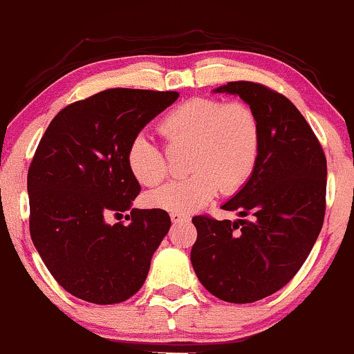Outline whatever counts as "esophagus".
<instances>
[{
  "label": "esophagus",
  "mask_w": 354,
  "mask_h": 354,
  "mask_svg": "<svg viewBox=\"0 0 354 354\" xmlns=\"http://www.w3.org/2000/svg\"><path fill=\"white\" fill-rule=\"evenodd\" d=\"M171 221H173V224H183V222H189V217L188 215L171 214Z\"/></svg>",
  "instance_id": "esophagus-1"
}]
</instances>
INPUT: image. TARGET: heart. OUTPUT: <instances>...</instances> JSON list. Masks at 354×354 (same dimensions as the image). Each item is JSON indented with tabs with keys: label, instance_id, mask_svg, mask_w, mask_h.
Listing matches in <instances>:
<instances>
[{
	"label": "heart",
	"instance_id": "1",
	"mask_svg": "<svg viewBox=\"0 0 354 354\" xmlns=\"http://www.w3.org/2000/svg\"><path fill=\"white\" fill-rule=\"evenodd\" d=\"M159 130L173 146H189L192 174L149 193L146 202L154 208L193 214L221 189L234 193L243 188L258 166L261 125L254 111L241 102L192 98L166 113ZM127 165L146 187H154L167 174L165 154L146 133L130 140Z\"/></svg>",
	"mask_w": 354,
	"mask_h": 354
}]
</instances>
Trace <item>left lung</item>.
Segmentation results:
<instances>
[{
    "label": "left lung",
    "mask_w": 354,
    "mask_h": 354,
    "mask_svg": "<svg viewBox=\"0 0 354 354\" xmlns=\"http://www.w3.org/2000/svg\"><path fill=\"white\" fill-rule=\"evenodd\" d=\"M214 93L236 95L261 125L258 166L236 195L222 205L237 221L198 215L192 265L212 295L251 304L288 283L314 248L324 224L326 156L310 125L280 93L234 81Z\"/></svg>",
    "instance_id": "1"
}]
</instances>
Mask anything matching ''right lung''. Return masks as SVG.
I'll use <instances>...</instances> for the list:
<instances>
[{
  "label": "right lung",
  "mask_w": 354,
  "mask_h": 354,
  "mask_svg": "<svg viewBox=\"0 0 354 354\" xmlns=\"http://www.w3.org/2000/svg\"><path fill=\"white\" fill-rule=\"evenodd\" d=\"M180 93L113 88L59 111L28 167L30 236L59 285L86 302L120 304L146 281L171 227L161 208L139 210L130 140ZM131 210V222L110 214Z\"/></svg>",
  "instance_id": "obj_1"
}]
</instances>
